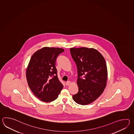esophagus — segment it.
Instances as JSON below:
<instances>
[{
    "label": "esophagus",
    "mask_w": 134,
    "mask_h": 134,
    "mask_svg": "<svg viewBox=\"0 0 134 134\" xmlns=\"http://www.w3.org/2000/svg\"><path fill=\"white\" fill-rule=\"evenodd\" d=\"M71 83V82L70 81H66V86H68Z\"/></svg>",
    "instance_id": "34e87169"
}]
</instances>
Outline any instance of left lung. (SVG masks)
Instances as JSON below:
<instances>
[{
  "instance_id": "1",
  "label": "left lung",
  "mask_w": 134,
  "mask_h": 134,
  "mask_svg": "<svg viewBox=\"0 0 134 134\" xmlns=\"http://www.w3.org/2000/svg\"><path fill=\"white\" fill-rule=\"evenodd\" d=\"M70 52L77 70L79 92L73 95V99L79 104L88 105L96 100L105 88L108 76L105 60L94 48H71Z\"/></svg>"
}]
</instances>
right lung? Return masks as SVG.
Wrapping results in <instances>:
<instances>
[{"label":"right lung","mask_w":134,"mask_h":134,"mask_svg":"<svg viewBox=\"0 0 134 134\" xmlns=\"http://www.w3.org/2000/svg\"><path fill=\"white\" fill-rule=\"evenodd\" d=\"M64 51L62 48L44 47L35 52L30 60L26 73L29 87L43 102L57 99L63 88L55 65L57 57Z\"/></svg>","instance_id":"1"}]
</instances>
